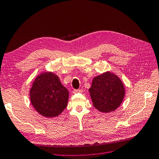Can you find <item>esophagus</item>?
Returning <instances> with one entry per match:
<instances>
[{
  "instance_id": "obj_1",
  "label": "esophagus",
  "mask_w": 159,
  "mask_h": 159,
  "mask_svg": "<svg viewBox=\"0 0 159 159\" xmlns=\"http://www.w3.org/2000/svg\"><path fill=\"white\" fill-rule=\"evenodd\" d=\"M78 92H82V89H74V91H73V93H74V94H76V93H78Z\"/></svg>"
}]
</instances>
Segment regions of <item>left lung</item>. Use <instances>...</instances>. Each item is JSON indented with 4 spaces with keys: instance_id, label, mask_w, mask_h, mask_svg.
Returning a JSON list of instances; mask_svg holds the SVG:
<instances>
[{
    "instance_id": "8db88e82",
    "label": "left lung",
    "mask_w": 159,
    "mask_h": 159,
    "mask_svg": "<svg viewBox=\"0 0 159 159\" xmlns=\"http://www.w3.org/2000/svg\"><path fill=\"white\" fill-rule=\"evenodd\" d=\"M93 106L99 111H114L122 103L125 87L116 75L108 71L94 77L89 89Z\"/></svg>"
}]
</instances>
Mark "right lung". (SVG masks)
I'll list each match as a JSON object with an SVG mask.
<instances>
[{
	"label": "right lung",
	"instance_id": "obj_1",
	"mask_svg": "<svg viewBox=\"0 0 159 159\" xmlns=\"http://www.w3.org/2000/svg\"><path fill=\"white\" fill-rule=\"evenodd\" d=\"M30 102L34 109L46 117H57L67 106L69 91L52 72L37 76L30 90Z\"/></svg>",
	"mask_w": 159,
	"mask_h": 159
}]
</instances>
